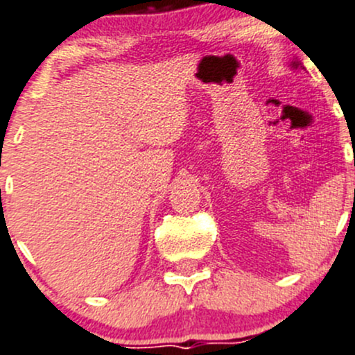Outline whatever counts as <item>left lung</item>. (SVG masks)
<instances>
[{"label": "left lung", "mask_w": 355, "mask_h": 355, "mask_svg": "<svg viewBox=\"0 0 355 355\" xmlns=\"http://www.w3.org/2000/svg\"><path fill=\"white\" fill-rule=\"evenodd\" d=\"M290 65H292V68H304L299 62H297V60H292V63H290Z\"/></svg>", "instance_id": "8db88e82"}]
</instances>
